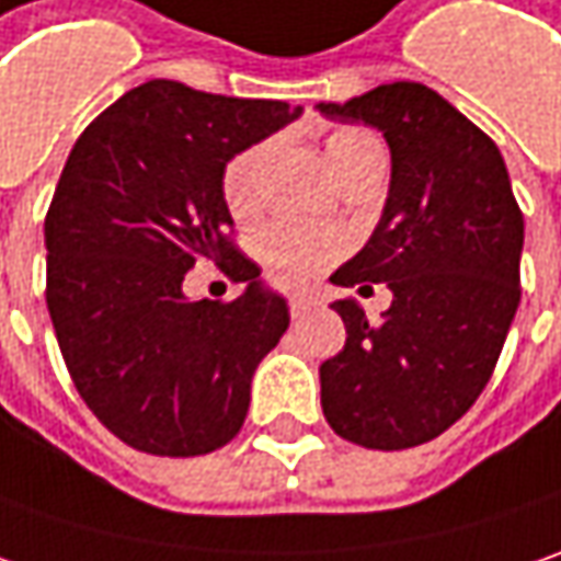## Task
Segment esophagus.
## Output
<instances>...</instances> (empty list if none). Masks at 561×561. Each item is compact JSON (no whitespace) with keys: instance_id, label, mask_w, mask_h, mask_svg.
Here are the masks:
<instances>
[{"instance_id":"34e87169","label":"esophagus","mask_w":561,"mask_h":561,"mask_svg":"<svg viewBox=\"0 0 561 561\" xmlns=\"http://www.w3.org/2000/svg\"><path fill=\"white\" fill-rule=\"evenodd\" d=\"M288 310H291V320H305L307 313L313 310V301H310V298H291V301H288Z\"/></svg>"}]
</instances>
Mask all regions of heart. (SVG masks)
I'll use <instances>...</instances> for the list:
<instances>
[{"instance_id":"1","label":"heart","mask_w":561,"mask_h":561,"mask_svg":"<svg viewBox=\"0 0 561 561\" xmlns=\"http://www.w3.org/2000/svg\"><path fill=\"white\" fill-rule=\"evenodd\" d=\"M329 169L339 182H345L357 169L382 157L377 137L360 128H335L323 140ZM273 153V140H260L238 150L222 169V201L234 219H248L263 201V169ZM345 251V238L339 232L307 229L298 222H273L256 234L254 254L266 276L279 282L282 288H301L313 282L332 260Z\"/></svg>"}]
</instances>
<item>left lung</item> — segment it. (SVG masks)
<instances>
[{"instance_id":"8db88e82","label":"left lung","mask_w":561,"mask_h":561,"mask_svg":"<svg viewBox=\"0 0 561 561\" xmlns=\"http://www.w3.org/2000/svg\"><path fill=\"white\" fill-rule=\"evenodd\" d=\"M332 122L377 128L392 153L389 197L370 241L329 279L386 282L382 320L345 298V348L320 364L329 426L364 449H411L446 433L483 392L522 301L524 216L500 147L436 90L396 81Z\"/></svg>"}]
</instances>
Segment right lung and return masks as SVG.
Instances as JSON below:
<instances>
[{
    "mask_svg": "<svg viewBox=\"0 0 561 561\" xmlns=\"http://www.w3.org/2000/svg\"><path fill=\"white\" fill-rule=\"evenodd\" d=\"M298 115L157 78L100 112L68 153L46 213V307L75 389L131 449L207 455L248 417L288 305L234 248L222 169ZM201 259L245 291L191 302L183 276Z\"/></svg>",
    "mask_w": 561,
    "mask_h": 561,
    "instance_id": "add662e5",
    "label": "right lung"
}]
</instances>
